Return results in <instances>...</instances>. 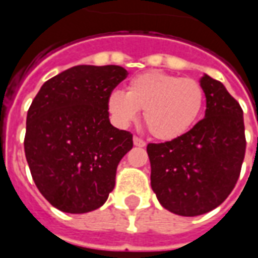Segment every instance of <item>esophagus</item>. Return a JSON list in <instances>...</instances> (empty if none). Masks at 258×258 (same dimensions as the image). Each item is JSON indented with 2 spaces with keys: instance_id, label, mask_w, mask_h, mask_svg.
<instances>
[{
  "instance_id": "esophagus-1",
  "label": "esophagus",
  "mask_w": 258,
  "mask_h": 258,
  "mask_svg": "<svg viewBox=\"0 0 258 258\" xmlns=\"http://www.w3.org/2000/svg\"><path fill=\"white\" fill-rule=\"evenodd\" d=\"M134 145L135 146H140V148H144L146 145V142L140 137H134Z\"/></svg>"
}]
</instances>
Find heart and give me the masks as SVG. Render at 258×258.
I'll return each mask as SVG.
<instances>
[{"label":"heart","instance_id":"heart-1","mask_svg":"<svg viewBox=\"0 0 258 258\" xmlns=\"http://www.w3.org/2000/svg\"><path fill=\"white\" fill-rule=\"evenodd\" d=\"M205 105V88L198 80L151 70L131 80L125 94L113 91L107 109L120 125H128L144 110L152 137L171 141L188 133Z\"/></svg>","mask_w":258,"mask_h":258}]
</instances>
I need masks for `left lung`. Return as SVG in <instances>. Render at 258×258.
Wrapping results in <instances>:
<instances>
[{
  "label": "left lung",
  "mask_w": 258,
  "mask_h": 258,
  "mask_svg": "<svg viewBox=\"0 0 258 258\" xmlns=\"http://www.w3.org/2000/svg\"><path fill=\"white\" fill-rule=\"evenodd\" d=\"M205 118L179 138L149 144L151 185L160 205L195 217L214 210L238 182L246 152L243 110L222 83L205 74Z\"/></svg>",
  "instance_id": "left-lung-1"
}]
</instances>
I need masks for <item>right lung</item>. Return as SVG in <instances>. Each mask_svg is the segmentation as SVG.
I'll return each instance as SVG.
<instances>
[{
  "label": "right lung",
  "mask_w": 258,
  "mask_h": 258,
  "mask_svg": "<svg viewBox=\"0 0 258 258\" xmlns=\"http://www.w3.org/2000/svg\"><path fill=\"white\" fill-rule=\"evenodd\" d=\"M127 74L116 64L74 66L45 81L31 102L26 160L38 190L58 210H96L114 188L133 134L110 124L107 98Z\"/></svg>",
  "instance_id": "right-lung-1"
}]
</instances>
